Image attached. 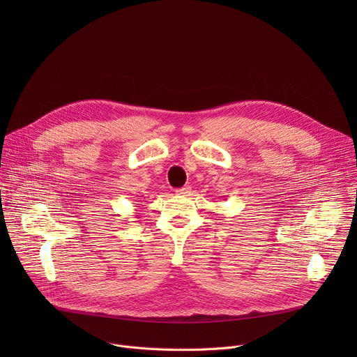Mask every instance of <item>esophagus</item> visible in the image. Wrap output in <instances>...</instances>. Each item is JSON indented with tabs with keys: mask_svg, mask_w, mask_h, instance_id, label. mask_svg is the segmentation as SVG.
Wrapping results in <instances>:
<instances>
[{
	"mask_svg": "<svg viewBox=\"0 0 357 357\" xmlns=\"http://www.w3.org/2000/svg\"><path fill=\"white\" fill-rule=\"evenodd\" d=\"M175 192H176V195L186 197V195L191 194V186H183V188H179V190H176Z\"/></svg>",
	"mask_w": 357,
	"mask_h": 357,
	"instance_id": "1",
	"label": "esophagus"
}]
</instances>
